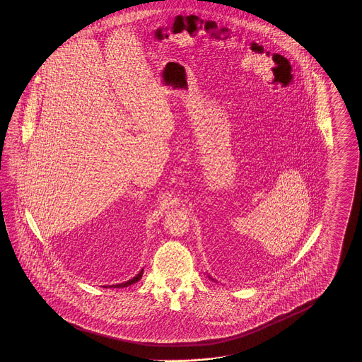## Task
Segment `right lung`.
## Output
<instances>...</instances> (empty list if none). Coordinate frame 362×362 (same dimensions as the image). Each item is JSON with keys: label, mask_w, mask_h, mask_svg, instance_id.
<instances>
[{"label": "right lung", "mask_w": 362, "mask_h": 362, "mask_svg": "<svg viewBox=\"0 0 362 362\" xmlns=\"http://www.w3.org/2000/svg\"><path fill=\"white\" fill-rule=\"evenodd\" d=\"M142 274H144V269H141V272H139V274L136 276L134 278H132V279H129V281H127V282H123V284H119V285H111V286H103V287H128V286L133 285V284H136V282H139V279H141V277H142Z\"/></svg>", "instance_id": "right-lung-1"}]
</instances>
